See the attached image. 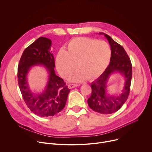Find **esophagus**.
I'll return each mask as SVG.
<instances>
[{
	"label": "esophagus",
	"instance_id": "esophagus-1",
	"mask_svg": "<svg viewBox=\"0 0 152 152\" xmlns=\"http://www.w3.org/2000/svg\"><path fill=\"white\" fill-rule=\"evenodd\" d=\"M77 84H69V85L68 86V88L72 89V88H75V87H77Z\"/></svg>",
	"mask_w": 152,
	"mask_h": 152
}]
</instances>
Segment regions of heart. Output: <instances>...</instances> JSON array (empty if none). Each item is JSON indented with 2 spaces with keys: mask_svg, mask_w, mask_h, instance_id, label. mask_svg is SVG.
I'll list each match as a JSON object with an SVG mask.
<instances>
[{
  "mask_svg": "<svg viewBox=\"0 0 152 152\" xmlns=\"http://www.w3.org/2000/svg\"><path fill=\"white\" fill-rule=\"evenodd\" d=\"M67 50L61 49L56 56V67L63 77H69L74 82L87 79L93 80L100 76L106 70L111 58V49L102 40L79 37L68 42Z\"/></svg>",
  "mask_w": 152,
  "mask_h": 152,
  "instance_id": "b5f03b06",
  "label": "heart"
}]
</instances>
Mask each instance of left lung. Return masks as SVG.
Masks as SVG:
<instances>
[{
  "label": "left lung",
  "mask_w": 152,
  "mask_h": 152,
  "mask_svg": "<svg viewBox=\"0 0 152 152\" xmlns=\"http://www.w3.org/2000/svg\"><path fill=\"white\" fill-rule=\"evenodd\" d=\"M103 34L111 47V58L109 65L105 72L91 84V94L88 99L89 107L94 112L108 115L117 112L128 98L132 77V65L130 58L124 48L108 35ZM119 72L125 79V84L122 93L119 96H110L107 94L106 85L110 75Z\"/></svg>",
  "instance_id": "left-lung-1"
}]
</instances>
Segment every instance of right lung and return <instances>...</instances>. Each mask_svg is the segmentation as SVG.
<instances>
[{"mask_svg": "<svg viewBox=\"0 0 152 152\" xmlns=\"http://www.w3.org/2000/svg\"><path fill=\"white\" fill-rule=\"evenodd\" d=\"M51 40L41 37L23 52L18 68V80L23 99L31 111L41 117L53 116L64 108L70 90L64 80L54 72V59L50 51ZM36 65H42L49 75L45 90L40 94L33 92L29 88L27 75Z\"/></svg>", "mask_w": 152, "mask_h": 152, "instance_id": "right-lung-1", "label": "right lung"}]
</instances>
